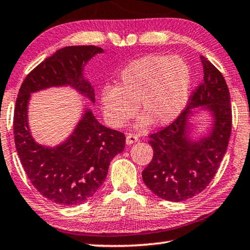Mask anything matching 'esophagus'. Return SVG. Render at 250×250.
<instances>
[{"label":"esophagus","instance_id":"obj_1","mask_svg":"<svg viewBox=\"0 0 250 250\" xmlns=\"http://www.w3.org/2000/svg\"><path fill=\"white\" fill-rule=\"evenodd\" d=\"M136 142H138V136H137V135L132 134V133H129V134L126 135V144H127V145H132V144L136 143Z\"/></svg>","mask_w":250,"mask_h":250}]
</instances>
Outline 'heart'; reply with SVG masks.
<instances>
[{
    "label": "heart",
    "mask_w": 250,
    "mask_h": 250,
    "mask_svg": "<svg viewBox=\"0 0 250 250\" xmlns=\"http://www.w3.org/2000/svg\"><path fill=\"white\" fill-rule=\"evenodd\" d=\"M192 72L179 56L147 55L133 60L121 72L117 86L101 91V104L109 124L122 127L134 116L136 105L143 122L166 125L180 115L188 102Z\"/></svg>",
    "instance_id": "1"
}]
</instances>
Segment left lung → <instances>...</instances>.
Segmentation results:
<instances>
[{"instance_id": "left-lung-1", "label": "left lung", "mask_w": 250, "mask_h": 250, "mask_svg": "<svg viewBox=\"0 0 250 250\" xmlns=\"http://www.w3.org/2000/svg\"><path fill=\"white\" fill-rule=\"evenodd\" d=\"M202 82L192 91L187 108L176 120L148 142L154 149L149 165L143 171L145 185L160 199L181 202L202 192L217 172L229 146L231 132V105L229 86L223 74L201 56ZM205 106L216 121L210 136L191 142L186 135L190 108Z\"/></svg>"}]
</instances>
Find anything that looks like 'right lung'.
<instances>
[{
    "mask_svg": "<svg viewBox=\"0 0 250 250\" xmlns=\"http://www.w3.org/2000/svg\"><path fill=\"white\" fill-rule=\"evenodd\" d=\"M102 51L95 46L61 48L26 76L16 99L13 128L21 166L39 193L65 207L85 202L103 185L111 160L124 150L125 135L100 124L87 108L63 144L38 145L28 128V100L33 92L71 85L94 103V90L82 71L86 61Z\"/></svg>",
    "mask_w": 250,
    "mask_h": 250,
    "instance_id": "add662e5",
    "label": "right lung"
}]
</instances>
